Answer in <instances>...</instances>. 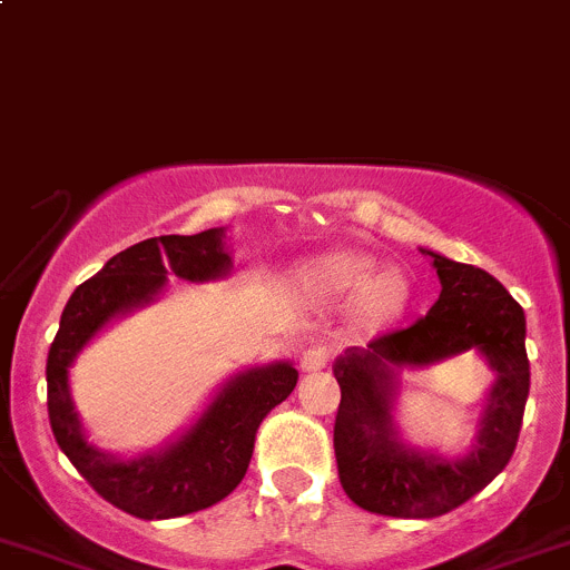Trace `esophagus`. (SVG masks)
<instances>
[{
    "label": "esophagus",
    "instance_id": "34e87169",
    "mask_svg": "<svg viewBox=\"0 0 570 570\" xmlns=\"http://www.w3.org/2000/svg\"><path fill=\"white\" fill-rule=\"evenodd\" d=\"M328 362H331L328 345H308L301 356V367L308 370V373H312V370H323Z\"/></svg>",
    "mask_w": 570,
    "mask_h": 570
}]
</instances>
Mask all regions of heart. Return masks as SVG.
Instances as JSON below:
<instances>
[{"label": "heart", "instance_id": "heart-1", "mask_svg": "<svg viewBox=\"0 0 570 570\" xmlns=\"http://www.w3.org/2000/svg\"><path fill=\"white\" fill-rule=\"evenodd\" d=\"M379 262L364 253H334L314 264V281L334 295H358L364 293V312L370 317H395L403 312L409 301V284L403 275L384 273L379 279Z\"/></svg>", "mask_w": 570, "mask_h": 570}]
</instances>
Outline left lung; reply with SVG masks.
<instances>
[{
	"label": "left lung",
	"instance_id": "8db88e82",
	"mask_svg": "<svg viewBox=\"0 0 570 570\" xmlns=\"http://www.w3.org/2000/svg\"><path fill=\"white\" fill-rule=\"evenodd\" d=\"M440 292L429 314L386 331L364 351L336 358L342 397L334 420L340 484L362 510L386 518H438L488 488L518 445L529 397L527 317L490 273L429 253ZM476 346L500 379L489 396L474 451L460 463L409 452L394 440L389 403L394 373Z\"/></svg>",
	"mask_w": 570,
	"mask_h": 570
}]
</instances>
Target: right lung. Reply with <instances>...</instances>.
Instances as JSON below:
<instances>
[{
  "label": "right lung",
  "mask_w": 570,
  "mask_h": 570,
  "mask_svg": "<svg viewBox=\"0 0 570 570\" xmlns=\"http://www.w3.org/2000/svg\"><path fill=\"white\" fill-rule=\"evenodd\" d=\"M225 230L195 236H156L116 253L94 278L71 292L47 356L49 425L60 451L80 476L116 510L145 521L189 515L217 504L236 490L250 465L262 420L286 401L297 370L278 362L247 370L228 381L217 401L189 432L161 454L116 462L86 443L69 395V364L88 340L116 314L153 301L167 273L184 281H208L228 273Z\"/></svg>",
  "instance_id": "1"
}]
</instances>
